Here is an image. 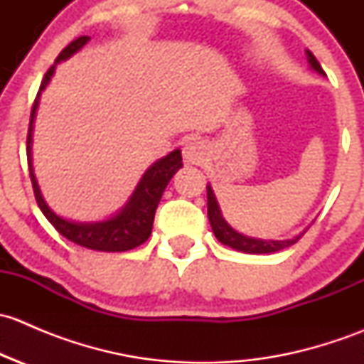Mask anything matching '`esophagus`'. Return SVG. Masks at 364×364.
<instances>
[{
	"label": "esophagus",
	"instance_id": "1",
	"mask_svg": "<svg viewBox=\"0 0 364 364\" xmlns=\"http://www.w3.org/2000/svg\"><path fill=\"white\" fill-rule=\"evenodd\" d=\"M204 156H205L204 142L190 141L186 142L185 148H183V159H185V161H188V164L200 165L204 161Z\"/></svg>",
	"mask_w": 364,
	"mask_h": 364
}]
</instances>
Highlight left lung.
<instances>
[{
    "mask_svg": "<svg viewBox=\"0 0 364 364\" xmlns=\"http://www.w3.org/2000/svg\"><path fill=\"white\" fill-rule=\"evenodd\" d=\"M306 58H308V63H310L311 70H315L317 73L321 75H326L324 70H322L321 63L317 61V58L306 49ZM208 218L209 223H211V229L215 232L216 240L220 241L222 245H227V247L234 248L237 252H243V253H273V252H280L284 248L292 247V245L297 243L301 236H303L306 230H303L301 234L297 236L291 237V240H259V237H250V236H245V234L237 232L236 229L227 223V220L223 218L222 211H220V205L218 200H216L215 193H213L211 185L208 183Z\"/></svg>",
    "mask_w": 364,
    "mask_h": 364,
    "instance_id": "obj_1",
    "label": "left lung"
}]
</instances>
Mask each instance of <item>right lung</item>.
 <instances>
[{
    "label": "right lung",
    "mask_w": 364,
    "mask_h": 364,
    "mask_svg": "<svg viewBox=\"0 0 364 364\" xmlns=\"http://www.w3.org/2000/svg\"><path fill=\"white\" fill-rule=\"evenodd\" d=\"M90 42V36H79L68 43L60 56L56 58V63L47 70L46 77H43L42 84H40L38 95L35 98V104L31 109V119H29V130H28V148H26V155H28V165H29V176H31L33 183V192H35V199L38 203V208L46 215V218L53 223L54 229L67 237L72 243L79 245V247L90 248V250L98 252H127L132 248L139 247L144 243L149 236H151L153 229V220H155V211L159 208V203L164 196V190L167 188L168 181L172 176L183 167L181 159V149H174L168 153L164 159L156 160L155 164L149 165L148 171L142 174L139 179L137 186H135L134 193L127 204L112 215L111 218L100 220V222H73V220H67L63 216L56 215L46 199L42 197L40 192L38 181L33 172V156H31V142H33V123H35L36 109L40 104V95L46 90L47 84L50 82L54 75L56 65L61 61L68 60L73 54L79 53L86 43Z\"/></svg>",
    "instance_id": "obj_1"
}]
</instances>
